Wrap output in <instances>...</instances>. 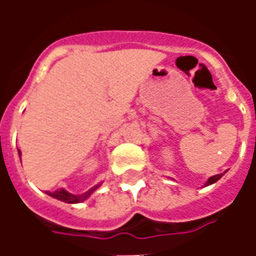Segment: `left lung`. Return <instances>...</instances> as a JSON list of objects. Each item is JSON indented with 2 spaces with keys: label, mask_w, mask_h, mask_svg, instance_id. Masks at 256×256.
<instances>
[{
  "label": "left lung",
  "mask_w": 256,
  "mask_h": 256,
  "mask_svg": "<svg viewBox=\"0 0 256 256\" xmlns=\"http://www.w3.org/2000/svg\"><path fill=\"white\" fill-rule=\"evenodd\" d=\"M222 176H224V174H216V176H212V177H210L208 181H207V184H206V186H207V185H211V184L216 182V181H218V180H220Z\"/></svg>",
  "instance_id": "obj_1"
}]
</instances>
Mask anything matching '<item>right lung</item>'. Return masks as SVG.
Instances as JSON below:
<instances>
[{
	"mask_svg": "<svg viewBox=\"0 0 256 256\" xmlns=\"http://www.w3.org/2000/svg\"><path fill=\"white\" fill-rule=\"evenodd\" d=\"M19 155H20V150H19ZM97 188H98V185H96V186L89 189L88 192L82 193V194H72V193H68L67 190H64V189H62V190H56V192H46V193L49 194V196L58 198V200H62V202H64V203L72 204V203H80V202H84V200L89 198L90 194L94 192Z\"/></svg>",
	"mask_w": 256,
	"mask_h": 256,
	"instance_id": "obj_1",
	"label": "right lung"
}]
</instances>
